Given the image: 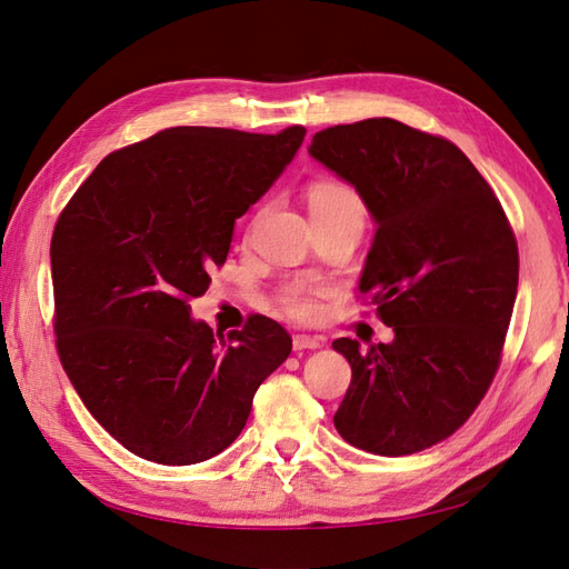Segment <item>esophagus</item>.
<instances>
[{
	"label": "esophagus",
	"instance_id": "1",
	"mask_svg": "<svg viewBox=\"0 0 569 569\" xmlns=\"http://www.w3.org/2000/svg\"><path fill=\"white\" fill-rule=\"evenodd\" d=\"M291 343H295V351H306V349H320L322 347V339L320 337H311V335H295Z\"/></svg>",
	"mask_w": 569,
	"mask_h": 569
}]
</instances>
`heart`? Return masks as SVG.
Instances as JSON below:
<instances>
[{"mask_svg":"<svg viewBox=\"0 0 569 569\" xmlns=\"http://www.w3.org/2000/svg\"><path fill=\"white\" fill-rule=\"evenodd\" d=\"M308 211L313 220L318 218H341L356 216L366 220V203L356 189L341 180H318L306 192ZM320 289L308 282H287L278 291V303L282 311L297 320H316L322 313L318 301Z\"/></svg>","mask_w":569,"mask_h":569,"instance_id":"obj_1","label":"heart"}]
</instances>
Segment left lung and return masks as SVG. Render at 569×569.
Listing matches in <instances>:
<instances>
[{"instance_id": "left-lung-1", "label": "left lung", "mask_w": 569, "mask_h": 569, "mask_svg": "<svg viewBox=\"0 0 569 569\" xmlns=\"http://www.w3.org/2000/svg\"><path fill=\"white\" fill-rule=\"evenodd\" d=\"M311 157L351 182L377 222L360 295L391 343L341 337L343 441L410 456L449 439L489 391L518 297V239L501 201L441 134L368 118L313 134Z\"/></svg>"}]
</instances>
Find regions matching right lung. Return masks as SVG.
<instances>
[{
	"mask_svg": "<svg viewBox=\"0 0 569 569\" xmlns=\"http://www.w3.org/2000/svg\"><path fill=\"white\" fill-rule=\"evenodd\" d=\"M306 128L278 134L168 128L101 161L51 234L59 360L84 408L126 449L194 465L239 437L256 389L291 337L251 316L213 335L189 301L226 263L234 220L295 159Z\"/></svg>",
	"mask_w": 569,
	"mask_h": 569,
	"instance_id": "1",
	"label": "right lung"
}]
</instances>
